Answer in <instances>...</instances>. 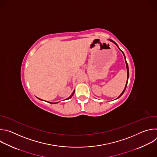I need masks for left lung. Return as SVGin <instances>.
<instances>
[{
	"label": "left lung",
	"mask_w": 157,
	"mask_h": 157,
	"mask_svg": "<svg viewBox=\"0 0 157 157\" xmlns=\"http://www.w3.org/2000/svg\"><path fill=\"white\" fill-rule=\"evenodd\" d=\"M110 40L111 41H113V43H115V44H116V45L117 46V47L119 48V47H118V45H117V44H116V43H115V42H114V41H113V40ZM119 50H121L120 48H119ZM121 51H122V50H121ZM122 52L123 53V52H122ZM123 54H124V53H123ZM124 57H125V55H124ZM125 63H126V66H127V83H126V85H125V89H124V91H123V92H122V93H121V95H120V96H119V98H120V97H121V96H122V94H124V91H125V89H126L127 85V82H128V76H129V72H128V64H127V61H126V59H125Z\"/></svg>",
	"instance_id": "8db88e82"
}]
</instances>
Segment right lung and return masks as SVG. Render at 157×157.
Instances as JSON below:
<instances>
[{"label":"right lung","mask_w":157,"mask_h":157,"mask_svg":"<svg viewBox=\"0 0 157 157\" xmlns=\"http://www.w3.org/2000/svg\"><path fill=\"white\" fill-rule=\"evenodd\" d=\"M74 93H75V91H74V92H73V94H71V96H70V98H68V99H70V98H71V97H72V96H73V94H74ZM38 99H39V98H38Z\"/></svg>","instance_id":"obj_1"}]
</instances>
